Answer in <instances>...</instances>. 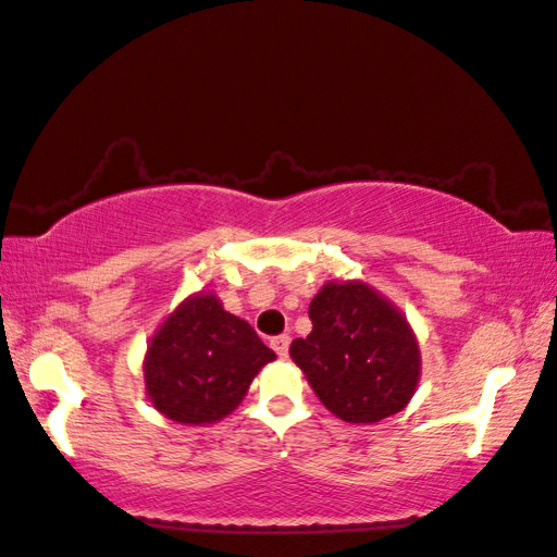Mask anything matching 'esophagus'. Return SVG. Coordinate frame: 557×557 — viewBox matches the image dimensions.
<instances>
[{
  "label": "esophagus",
  "mask_w": 557,
  "mask_h": 557,
  "mask_svg": "<svg viewBox=\"0 0 557 557\" xmlns=\"http://www.w3.org/2000/svg\"><path fill=\"white\" fill-rule=\"evenodd\" d=\"M289 342H292V337H289V335H277V337H272V339H270V347L277 351V357H280V359H287Z\"/></svg>",
  "instance_id": "obj_1"
}]
</instances>
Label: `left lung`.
Listing matches in <instances>:
<instances>
[{"instance_id": "obj_1", "label": "left lung", "mask_w": 557, "mask_h": 557, "mask_svg": "<svg viewBox=\"0 0 557 557\" xmlns=\"http://www.w3.org/2000/svg\"><path fill=\"white\" fill-rule=\"evenodd\" d=\"M294 339L292 361L318 399L347 423H375L401 411L421 377L419 339L397 306L359 280L325 282Z\"/></svg>"}]
</instances>
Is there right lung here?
Returning a JSON list of instances; mask_svg holds the SVG:
<instances>
[{
    "label": "right lung",
    "instance_id": "add662e5",
    "mask_svg": "<svg viewBox=\"0 0 557 557\" xmlns=\"http://www.w3.org/2000/svg\"><path fill=\"white\" fill-rule=\"evenodd\" d=\"M275 361L244 318L212 292L186 297L148 342L144 381L150 405L184 425L218 423L242 405L248 385Z\"/></svg>",
    "mask_w": 557,
    "mask_h": 557
}]
</instances>
